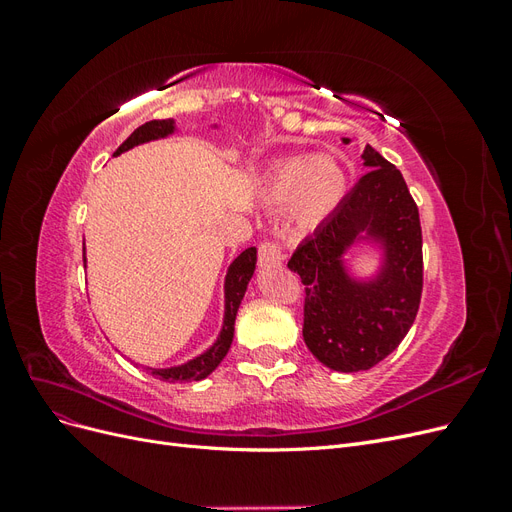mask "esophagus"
Masks as SVG:
<instances>
[{
  "mask_svg": "<svg viewBox=\"0 0 512 512\" xmlns=\"http://www.w3.org/2000/svg\"><path fill=\"white\" fill-rule=\"evenodd\" d=\"M258 260H260V265H262V267L280 265V262L284 260L282 250H280V245L273 243V241L260 243V247H258Z\"/></svg>",
  "mask_w": 512,
  "mask_h": 512,
  "instance_id": "esophagus-1",
  "label": "esophagus"
}]
</instances>
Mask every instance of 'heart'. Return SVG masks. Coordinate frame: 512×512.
Masks as SVG:
<instances>
[{"label":"heart","instance_id":"heart-1","mask_svg":"<svg viewBox=\"0 0 512 512\" xmlns=\"http://www.w3.org/2000/svg\"><path fill=\"white\" fill-rule=\"evenodd\" d=\"M348 192L346 168L333 156L284 158L273 164L260 183V198L269 207L288 205V222L312 230L327 222Z\"/></svg>","mask_w":512,"mask_h":512}]
</instances>
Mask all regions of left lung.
<instances>
[{
  "mask_svg": "<svg viewBox=\"0 0 512 512\" xmlns=\"http://www.w3.org/2000/svg\"><path fill=\"white\" fill-rule=\"evenodd\" d=\"M361 158L367 173L288 260L305 284V344L322 365L344 374L371 369L401 344L423 292L421 220L408 185L374 147ZM359 242L383 252L381 269L367 281L354 278L343 260Z\"/></svg>",
  "mask_w": 512,
  "mask_h": 512,
  "instance_id": "left-lung-1",
  "label": "left lung"
}]
</instances>
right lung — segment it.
Instances as JSON below:
<instances>
[{
  "label": "right lung",
  "mask_w": 512,
  "mask_h": 512,
  "mask_svg": "<svg viewBox=\"0 0 512 512\" xmlns=\"http://www.w3.org/2000/svg\"><path fill=\"white\" fill-rule=\"evenodd\" d=\"M173 132H177L175 119L147 121L121 143V147L113 153V156H121L123 151H130L136 145L158 141V138H166ZM83 262L87 265L85 254H83ZM254 269H256V247H247V250H243L235 260L230 262V267L226 271V280H224V322H222V331L218 339L213 342V346H209L205 352H200L198 356H194V359L185 361L181 365L162 367V369L147 367V371H151L153 376L166 382L205 380L211 371L222 363V359L230 350L232 335H235V318L239 312V305L243 301V294L247 290V284H250L254 275Z\"/></svg>",
  "instance_id": "add662e5"
}]
</instances>
